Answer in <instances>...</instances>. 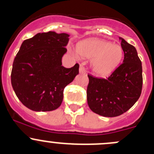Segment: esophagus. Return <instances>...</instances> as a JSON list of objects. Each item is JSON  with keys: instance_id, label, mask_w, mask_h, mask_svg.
Here are the masks:
<instances>
[{"instance_id": "obj_1", "label": "esophagus", "mask_w": 154, "mask_h": 154, "mask_svg": "<svg viewBox=\"0 0 154 154\" xmlns=\"http://www.w3.org/2000/svg\"><path fill=\"white\" fill-rule=\"evenodd\" d=\"M79 71H80V74H86V69L83 67V65H80V69H79Z\"/></svg>"}]
</instances>
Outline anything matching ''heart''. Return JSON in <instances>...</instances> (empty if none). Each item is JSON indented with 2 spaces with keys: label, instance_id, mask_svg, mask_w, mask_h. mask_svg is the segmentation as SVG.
<instances>
[{
  "label": "heart",
  "instance_id": "1",
  "mask_svg": "<svg viewBox=\"0 0 154 154\" xmlns=\"http://www.w3.org/2000/svg\"><path fill=\"white\" fill-rule=\"evenodd\" d=\"M77 53L85 58L93 59V71L100 76L109 74L116 69L124 56L120 45L97 38H88L80 42L77 46Z\"/></svg>",
  "mask_w": 154,
  "mask_h": 154
}]
</instances>
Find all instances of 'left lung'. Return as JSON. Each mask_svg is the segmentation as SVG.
Listing matches in <instances>:
<instances>
[{
	"instance_id": "1",
	"label": "left lung",
	"mask_w": 154,
	"mask_h": 154,
	"mask_svg": "<svg viewBox=\"0 0 154 154\" xmlns=\"http://www.w3.org/2000/svg\"><path fill=\"white\" fill-rule=\"evenodd\" d=\"M119 39L125 53L123 63L106 79L88 74V105L91 111L104 117H116L126 112L142 93V62L134 46L121 37Z\"/></svg>"
}]
</instances>
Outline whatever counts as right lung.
I'll return each mask as SVG.
<instances>
[{"label": "right lung", "instance_id": "1", "mask_svg": "<svg viewBox=\"0 0 154 154\" xmlns=\"http://www.w3.org/2000/svg\"><path fill=\"white\" fill-rule=\"evenodd\" d=\"M68 37L67 33L49 31L21 44L12 65L11 83L18 98L29 109H57L63 102L65 87L79 74L77 63L70 68L62 66Z\"/></svg>", "mask_w": 154, "mask_h": 154}]
</instances>
